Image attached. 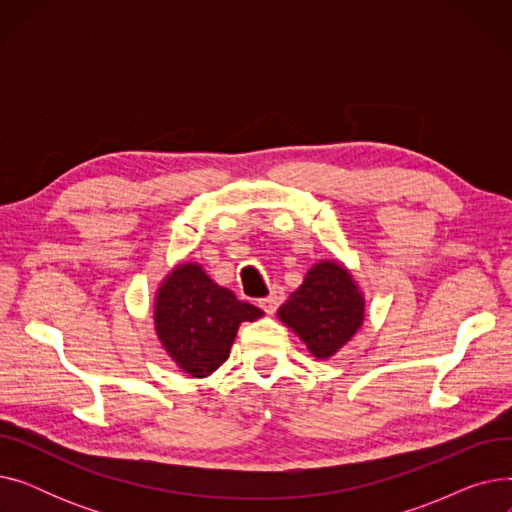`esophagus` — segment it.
Here are the masks:
<instances>
[{
  "mask_svg": "<svg viewBox=\"0 0 512 512\" xmlns=\"http://www.w3.org/2000/svg\"><path fill=\"white\" fill-rule=\"evenodd\" d=\"M284 303V292H282V288H272V292L267 294L265 299H261L259 301V307L265 311V313H276V309L280 307Z\"/></svg>",
  "mask_w": 512,
  "mask_h": 512,
  "instance_id": "34e87169",
  "label": "esophagus"
}]
</instances>
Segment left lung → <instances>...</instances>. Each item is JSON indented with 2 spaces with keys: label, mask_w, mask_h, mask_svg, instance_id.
Returning <instances> with one entry per match:
<instances>
[{
  "label": "left lung",
  "mask_w": 512,
  "mask_h": 512,
  "mask_svg": "<svg viewBox=\"0 0 512 512\" xmlns=\"http://www.w3.org/2000/svg\"><path fill=\"white\" fill-rule=\"evenodd\" d=\"M278 317L297 332L309 351L328 359L353 338L363 321V297L342 265L317 263Z\"/></svg>",
  "instance_id": "1"
}]
</instances>
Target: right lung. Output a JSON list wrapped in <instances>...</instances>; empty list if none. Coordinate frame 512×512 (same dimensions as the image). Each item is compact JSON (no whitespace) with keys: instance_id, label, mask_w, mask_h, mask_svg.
<instances>
[{"instance_id":"right-lung-1","label":"right lung","mask_w":512,"mask_h":512,"mask_svg":"<svg viewBox=\"0 0 512 512\" xmlns=\"http://www.w3.org/2000/svg\"><path fill=\"white\" fill-rule=\"evenodd\" d=\"M261 315L259 307L209 280L199 265H180L159 288L155 328L172 359L193 378H205L228 359L240 321Z\"/></svg>"}]
</instances>
